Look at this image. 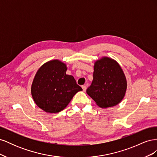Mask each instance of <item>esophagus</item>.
<instances>
[{"label": "esophagus", "mask_w": 157, "mask_h": 157, "mask_svg": "<svg viewBox=\"0 0 157 157\" xmlns=\"http://www.w3.org/2000/svg\"><path fill=\"white\" fill-rule=\"evenodd\" d=\"M82 88L84 92H86V86H85V85H83V86H82Z\"/></svg>", "instance_id": "esophagus-1"}]
</instances>
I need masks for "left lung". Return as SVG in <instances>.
I'll return each instance as SVG.
<instances>
[{
    "instance_id": "obj_1",
    "label": "left lung",
    "mask_w": 157,
    "mask_h": 157,
    "mask_svg": "<svg viewBox=\"0 0 157 157\" xmlns=\"http://www.w3.org/2000/svg\"><path fill=\"white\" fill-rule=\"evenodd\" d=\"M94 78L86 90L88 95L102 108L115 106L124 97L127 88L121 66L111 58H103L94 65Z\"/></svg>"
}]
</instances>
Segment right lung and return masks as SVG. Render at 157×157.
<instances>
[{
    "label": "right lung",
    "instance_id": "obj_1",
    "mask_svg": "<svg viewBox=\"0 0 157 157\" xmlns=\"http://www.w3.org/2000/svg\"><path fill=\"white\" fill-rule=\"evenodd\" d=\"M66 65L52 60L38 70L31 86L33 99L42 110L56 113L64 109L82 88L73 76L66 75Z\"/></svg>",
    "mask_w": 157,
    "mask_h": 157
}]
</instances>
